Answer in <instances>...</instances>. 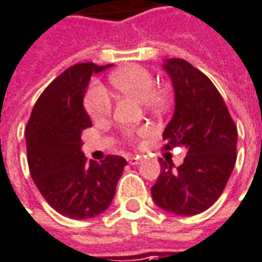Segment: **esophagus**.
<instances>
[{"label": "esophagus", "mask_w": 262, "mask_h": 262, "mask_svg": "<svg viewBox=\"0 0 262 262\" xmlns=\"http://www.w3.org/2000/svg\"><path fill=\"white\" fill-rule=\"evenodd\" d=\"M127 161H129L130 165L135 166V165H140V163H142V158H140V156H132V158H129Z\"/></svg>", "instance_id": "34e87169"}]
</instances>
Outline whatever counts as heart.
Listing matches in <instances>:
<instances>
[{
    "instance_id": "obj_1",
    "label": "heart",
    "mask_w": 262,
    "mask_h": 262,
    "mask_svg": "<svg viewBox=\"0 0 262 262\" xmlns=\"http://www.w3.org/2000/svg\"><path fill=\"white\" fill-rule=\"evenodd\" d=\"M112 84L120 93L145 103L147 107L158 108L163 106L165 96L155 90V79L149 71L140 66H127L110 76ZM84 106L93 120H100L112 112V97L107 89L99 83H93L87 90Z\"/></svg>"
}]
</instances>
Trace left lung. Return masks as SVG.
<instances>
[{
  "instance_id": "1",
  "label": "left lung",
  "mask_w": 262,
  "mask_h": 262,
  "mask_svg": "<svg viewBox=\"0 0 262 262\" xmlns=\"http://www.w3.org/2000/svg\"><path fill=\"white\" fill-rule=\"evenodd\" d=\"M175 93V108L163 130L165 149L185 147L181 166L159 159L152 186L155 204L181 216L206 211L225 189L236 161V126L227 104L204 73L181 58L162 64Z\"/></svg>"
}]
</instances>
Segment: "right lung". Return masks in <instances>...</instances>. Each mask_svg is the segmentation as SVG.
<instances>
[{
	"label": "right lung",
	"mask_w": 262,
	"mask_h": 262,
	"mask_svg": "<svg viewBox=\"0 0 262 262\" xmlns=\"http://www.w3.org/2000/svg\"><path fill=\"white\" fill-rule=\"evenodd\" d=\"M108 67L112 64L71 66L42 92L27 124V156L34 183L53 209L71 220L104 212L127 163L115 155L100 163L87 162L81 152V132L92 127L83 106L84 94L92 74Z\"/></svg>",
	"instance_id": "obj_1"
}]
</instances>
